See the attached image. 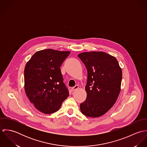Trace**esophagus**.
Wrapping results in <instances>:
<instances>
[{
  "instance_id": "34e87169",
  "label": "esophagus",
  "mask_w": 147,
  "mask_h": 147,
  "mask_svg": "<svg viewBox=\"0 0 147 147\" xmlns=\"http://www.w3.org/2000/svg\"><path fill=\"white\" fill-rule=\"evenodd\" d=\"M79 88V86L78 85H75L74 87H73L72 89H71V90L72 91H75V90L78 89Z\"/></svg>"
}]
</instances>
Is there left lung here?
<instances>
[{
	"mask_svg": "<svg viewBox=\"0 0 147 147\" xmlns=\"http://www.w3.org/2000/svg\"><path fill=\"white\" fill-rule=\"evenodd\" d=\"M78 57L88 72L87 96L80 104V110L87 117H101L113 106L119 96L122 69L114 57L102 51L84 52Z\"/></svg>",
	"mask_w": 147,
	"mask_h": 147,
	"instance_id": "8db88e82",
	"label": "left lung"
}]
</instances>
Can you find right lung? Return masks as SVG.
<instances>
[{
  "label": "right lung",
  "instance_id": "add662e5",
  "mask_svg": "<svg viewBox=\"0 0 147 147\" xmlns=\"http://www.w3.org/2000/svg\"><path fill=\"white\" fill-rule=\"evenodd\" d=\"M70 51L42 50L33 55L24 69L25 93L44 114L57 111L69 93L63 83L61 66Z\"/></svg>",
  "mask_w": 147,
  "mask_h": 147
}]
</instances>
